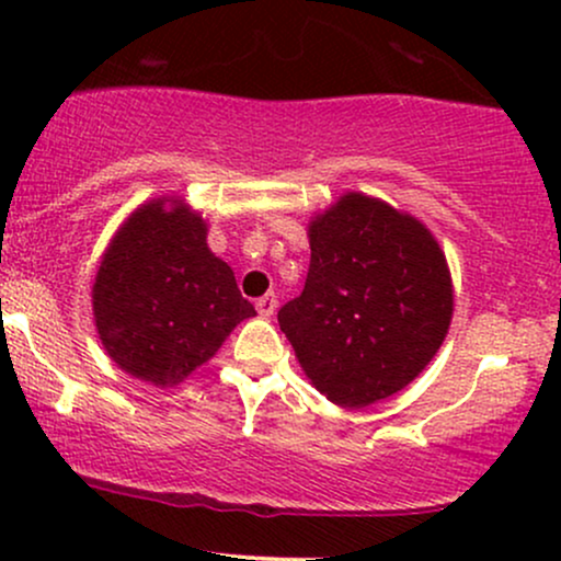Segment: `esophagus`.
<instances>
[{"mask_svg":"<svg viewBox=\"0 0 561 561\" xmlns=\"http://www.w3.org/2000/svg\"><path fill=\"white\" fill-rule=\"evenodd\" d=\"M276 306H279V300H276L274 293H266V295H263V298H259V302H255V308H259V313H261L263 319L274 317Z\"/></svg>","mask_w":561,"mask_h":561,"instance_id":"obj_1","label":"esophagus"}]
</instances>
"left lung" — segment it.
I'll use <instances>...</instances> for the list:
<instances>
[{"instance_id": "1", "label": "left lung", "mask_w": 561, "mask_h": 561, "mask_svg": "<svg viewBox=\"0 0 561 561\" xmlns=\"http://www.w3.org/2000/svg\"><path fill=\"white\" fill-rule=\"evenodd\" d=\"M306 287L279 327L321 396L364 409L414 382L454 317L446 253L420 218L345 192L308 221Z\"/></svg>"}]
</instances>
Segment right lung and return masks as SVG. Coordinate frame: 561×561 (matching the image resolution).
Segmentation results:
<instances>
[{"label":"right lung","mask_w":561,"mask_h":561,"mask_svg":"<svg viewBox=\"0 0 561 561\" xmlns=\"http://www.w3.org/2000/svg\"><path fill=\"white\" fill-rule=\"evenodd\" d=\"M92 311L111 362L156 388H176L255 317L208 248L205 218L179 195L147 199L121 224L96 266Z\"/></svg>","instance_id":"right-lung-1"}]
</instances>
